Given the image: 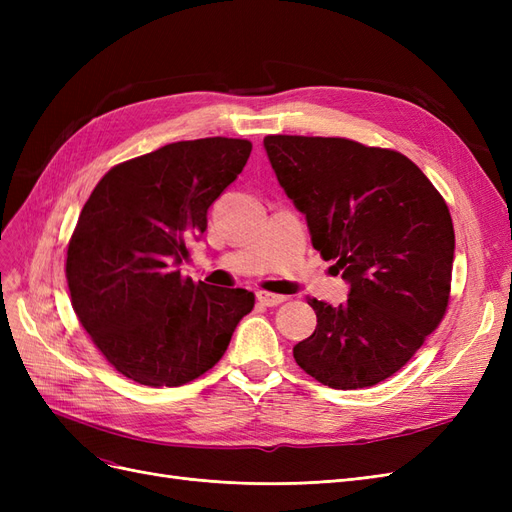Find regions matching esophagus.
<instances>
[{
  "label": "esophagus",
  "instance_id": "obj_1",
  "mask_svg": "<svg viewBox=\"0 0 512 512\" xmlns=\"http://www.w3.org/2000/svg\"><path fill=\"white\" fill-rule=\"evenodd\" d=\"M256 299H258L262 305H267V307L282 305V303L286 301L284 294H273V292H262V290L256 294Z\"/></svg>",
  "mask_w": 512,
  "mask_h": 512
}]
</instances>
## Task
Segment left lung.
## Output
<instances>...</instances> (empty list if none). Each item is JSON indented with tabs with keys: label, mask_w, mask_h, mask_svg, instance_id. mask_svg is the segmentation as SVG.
I'll return each instance as SVG.
<instances>
[{
	"label": "left lung",
	"mask_w": 512,
	"mask_h": 512,
	"mask_svg": "<svg viewBox=\"0 0 512 512\" xmlns=\"http://www.w3.org/2000/svg\"><path fill=\"white\" fill-rule=\"evenodd\" d=\"M265 149L312 245L350 286L337 307L309 299L318 324L294 361L339 391L391 378L446 312L455 230L444 198L391 149L282 134Z\"/></svg>",
	"instance_id": "1"
}]
</instances>
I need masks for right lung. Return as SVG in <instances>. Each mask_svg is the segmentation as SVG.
Returning <instances> with one entry per match:
<instances>
[{
    "label": "right lung",
    "instance_id": "add662e5",
    "mask_svg": "<svg viewBox=\"0 0 512 512\" xmlns=\"http://www.w3.org/2000/svg\"><path fill=\"white\" fill-rule=\"evenodd\" d=\"M252 143L198 138L117 164L85 203L68 245L72 307L119 374L181 386L218 363L254 294L183 277L190 241L237 179Z\"/></svg>",
    "mask_w": 512,
    "mask_h": 512
}]
</instances>
